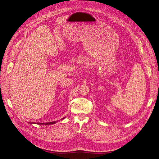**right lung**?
Returning <instances> with one entry per match:
<instances>
[{"mask_svg": "<svg viewBox=\"0 0 159 159\" xmlns=\"http://www.w3.org/2000/svg\"><path fill=\"white\" fill-rule=\"evenodd\" d=\"M65 118V117H63V118H62L61 120H63V119H64ZM57 121H53V122H45V123H40V122H37V123H35V122H29V123H30V124H39V125H51V124H55L56 122H57Z\"/></svg>", "mask_w": 159, "mask_h": 159, "instance_id": "right-lung-1", "label": "right lung"}]
</instances>
